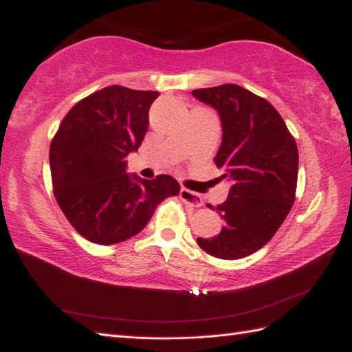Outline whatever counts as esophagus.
Returning <instances> with one entry per match:
<instances>
[{
	"label": "esophagus",
	"instance_id": "34e87169",
	"mask_svg": "<svg viewBox=\"0 0 352 352\" xmlns=\"http://www.w3.org/2000/svg\"><path fill=\"white\" fill-rule=\"evenodd\" d=\"M180 198L184 204H189L192 207H201L204 204V201H203V198H201V195H198V193L192 192L189 189H184V188L180 190Z\"/></svg>",
	"mask_w": 352,
	"mask_h": 352
}]
</instances>
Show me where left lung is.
<instances>
[{"label": "left lung", "instance_id": "left-lung-1", "mask_svg": "<svg viewBox=\"0 0 352 352\" xmlns=\"http://www.w3.org/2000/svg\"><path fill=\"white\" fill-rule=\"evenodd\" d=\"M218 110L222 144L214 157L221 178L233 186L214 210L226 221L216 237H198L213 257L236 260L271 241L295 201L298 148L281 115L269 101L237 85L192 91ZM208 208L213 206L207 204Z\"/></svg>", "mask_w": 352, "mask_h": 352}]
</instances>
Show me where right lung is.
I'll use <instances>...</instances> for the list:
<instances>
[{"mask_svg":"<svg viewBox=\"0 0 352 352\" xmlns=\"http://www.w3.org/2000/svg\"><path fill=\"white\" fill-rule=\"evenodd\" d=\"M154 91L107 86L80 100L50 146L52 190L78 234L98 245L124 242L145 228L180 184L170 175L145 180L125 172L148 130Z\"/></svg>","mask_w":352,"mask_h":352,"instance_id":"1","label":"right lung"}]
</instances>
